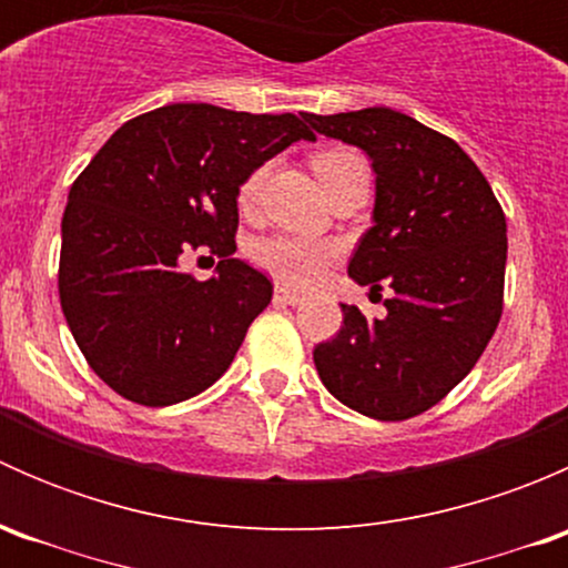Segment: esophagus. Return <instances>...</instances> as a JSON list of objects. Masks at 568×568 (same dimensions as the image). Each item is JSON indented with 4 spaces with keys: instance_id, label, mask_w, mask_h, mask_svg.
Masks as SVG:
<instances>
[{
    "instance_id": "1",
    "label": "esophagus",
    "mask_w": 568,
    "mask_h": 568,
    "mask_svg": "<svg viewBox=\"0 0 568 568\" xmlns=\"http://www.w3.org/2000/svg\"><path fill=\"white\" fill-rule=\"evenodd\" d=\"M302 300H305V296L296 294V291L291 288H283V285H277V291H274V302H280V305H300Z\"/></svg>"
}]
</instances>
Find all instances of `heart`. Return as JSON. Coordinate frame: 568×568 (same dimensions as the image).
<instances>
[{
    "label": "heart",
    "mask_w": 568,
    "mask_h": 568,
    "mask_svg": "<svg viewBox=\"0 0 568 568\" xmlns=\"http://www.w3.org/2000/svg\"><path fill=\"white\" fill-rule=\"evenodd\" d=\"M313 170H316L324 192H329L337 181L346 175L357 173L365 168V159L357 151L348 148H329V151H318L313 156ZM263 178H266V168H255L244 178L242 189H239V205L242 209H252L261 194ZM337 250L326 242H311V239L300 236H268L255 242L252 247V257L257 266L272 272L274 277L283 280L288 285H313L318 283L326 274L329 263L335 261Z\"/></svg>",
    "instance_id": "1"
}]
</instances>
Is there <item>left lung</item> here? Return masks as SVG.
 <instances>
[{
	"label": "left lung",
	"instance_id": "left-lung-1",
	"mask_svg": "<svg viewBox=\"0 0 568 568\" xmlns=\"http://www.w3.org/2000/svg\"><path fill=\"white\" fill-rule=\"evenodd\" d=\"M305 120L368 153L374 227L359 239L348 277L393 291L385 318L341 305L343 326L318 343L313 363L348 409L406 420L459 385L500 324L506 214L473 159L409 114L368 106Z\"/></svg>",
	"mask_w": 568,
	"mask_h": 568
}]
</instances>
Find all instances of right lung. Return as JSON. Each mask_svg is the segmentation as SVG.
Here are the masks:
<instances>
[{
    "mask_svg": "<svg viewBox=\"0 0 568 568\" xmlns=\"http://www.w3.org/2000/svg\"><path fill=\"white\" fill-rule=\"evenodd\" d=\"M305 118V114H302ZM300 114L170 104L120 125L68 192L60 305L90 368L123 398L170 406L214 385L272 283L233 257L239 189L296 140ZM223 261L200 284L189 248Z\"/></svg>",
    "mask_w": 568,
    "mask_h": 568,
    "instance_id": "right-lung-1",
    "label": "right lung"
}]
</instances>
